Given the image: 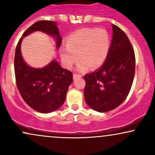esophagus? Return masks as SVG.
<instances>
[{"instance_id":"34e87169","label":"esophagus","mask_w":155,"mask_h":155,"mask_svg":"<svg viewBox=\"0 0 155 155\" xmlns=\"http://www.w3.org/2000/svg\"><path fill=\"white\" fill-rule=\"evenodd\" d=\"M73 77H74V79H78V78H81V75H79V74H74V75H73Z\"/></svg>"}]
</instances>
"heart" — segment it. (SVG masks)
Segmentation results:
<instances>
[{"instance_id":"heart-1","label":"heart","mask_w":155,"mask_h":155,"mask_svg":"<svg viewBox=\"0 0 155 155\" xmlns=\"http://www.w3.org/2000/svg\"><path fill=\"white\" fill-rule=\"evenodd\" d=\"M65 42L66 47L60 50L64 66L71 68L79 58L76 70L83 72L104 64L109 51L111 38L105 29L83 28L71 33Z\"/></svg>"}]
</instances>
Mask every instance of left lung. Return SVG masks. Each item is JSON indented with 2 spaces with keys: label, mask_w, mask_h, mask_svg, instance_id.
Returning <instances> with one entry per match:
<instances>
[{
  "label": "left lung",
  "mask_w": 155,
  "mask_h": 155,
  "mask_svg": "<svg viewBox=\"0 0 155 155\" xmlns=\"http://www.w3.org/2000/svg\"><path fill=\"white\" fill-rule=\"evenodd\" d=\"M109 51L100 68L84 76V99L90 108L107 112L122 104L128 95L135 76V53L127 35L112 25Z\"/></svg>",
  "instance_id": "1"
}]
</instances>
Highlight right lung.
<instances>
[{"label": "right lung", "mask_w": 155, "mask_h": 155, "mask_svg": "<svg viewBox=\"0 0 155 155\" xmlns=\"http://www.w3.org/2000/svg\"><path fill=\"white\" fill-rule=\"evenodd\" d=\"M35 31L43 32L55 40L58 49L62 37L58 24L53 21H38L23 33L15 51V72L16 82L21 96L30 107L40 113H50L64 104L69 86L73 81L70 71L60 66L55 59L41 68L30 66L21 53L23 38Z\"/></svg>", "instance_id": "right-lung-1"}]
</instances>
